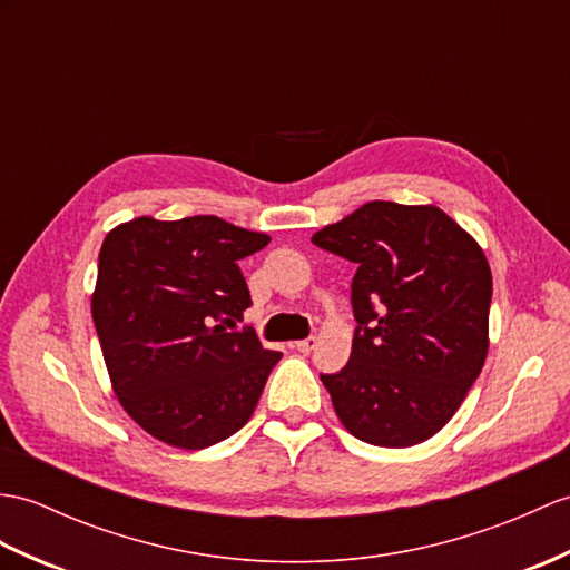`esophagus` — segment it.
<instances>
[{"instance_id": "obj_1", "label": "esophagus", "mask_w": 570, "mask_h": 570, "mask_svg": "<svg viewBox=\"0 0 570 570\" xmlns=\"http://www.w3.org/2000/svg\"><path fill=\"white\" fill-rule=\"evenodd\" d=\"M294 347H296L298 352H303V354H308V352H313V350L317 347V337L311 335V337H306V340H298V342H294Z\"/></svg>"}]
</instances>
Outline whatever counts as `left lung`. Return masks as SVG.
Returning <instances> with one entry per match:
<instances>
[{"label":"left lung","instance_id":"8db88e82","mask_svg":"<svg viewBox=\"0 0 570 570\" xmlns=\"http://www.w3.org/2000/svg\"><path fill=\"white\" fill-rule=\"evenodd\" d=\"M356 264L345 368L321 374L356 440L413 446L440 432L488 354L493 276L483 249L436 206L372 202L313 235Z\"/></svg>","mask_w":570,"mask_h":570}]
</instances>
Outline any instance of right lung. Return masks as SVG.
I'll return each mask as SVG.
<instances>
[{"label":"right lung","mask_w":570,"mask_h":570,"mask_svg":"<svg viewBox=\"0 0 570 570\" xmlns=\"http://www.w3.org/2000/svg\"><path fill=\"white\" fill-rule=\"evenodd\" d=\"M269 237L216 216L136 218L104 237L91 317L126 413L157 440L204 449L253 417L282 352L253 327L237 262Z\"/></svg>","instance_id":"obj_1"}]
</instances>
